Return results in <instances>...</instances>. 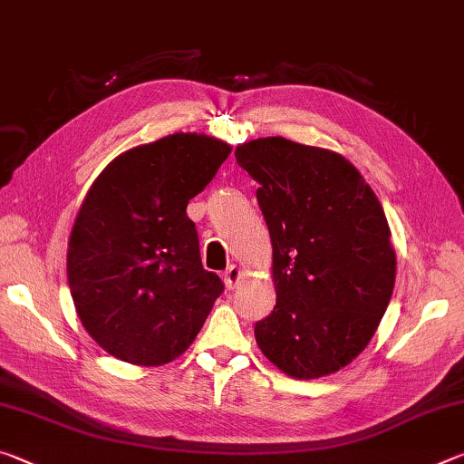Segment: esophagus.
I'll return each instance as SVG.
<instances>
[{
  "mask_svg": "<svg viewBox=\"0 0 464 464\" xmlns=\"http://www.w3.org/2000/svg\"><path fill=\"white\" fill-rule=\"evenodd\" d=\"M239 280H241V268L239 266H229V268L225 270V286L229 288V290H233L235 286L239 285Z\"/></svg>",
  "mask_w": 464,
  "mask_h": 464,
  "instance_id": "34e87169",
  "label": "esophagus"
}]
</instances>
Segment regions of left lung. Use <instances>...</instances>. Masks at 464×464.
<instances>
[{
	"label": "left lung",
	"mask_w": 464,
	"mask_h": 464,
	"mask_svg": "<svg viewBox=\"0 0 464 464\" xmlns=\"http://www.w3.org/2000/svg\"><path fill=\"white\" fill-rule=\"evenodd\" d=\"M257 182L272 239L276 307L256 342L293 379L348 366L379 327L395 286L387 217L360 171L334 151L266 137L235 149Z\"/></svg>",
	"instance_id": "obj_1"
}]
</instances>
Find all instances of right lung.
<instances>
[{"label":"right lung","instance_id":"add662e5","mask_svg":"<svg viewBox=\"0 0 464 464\" xmlns=\"http://www.w3.org/2000/svg\"><path fill=\"white\" fill-rule=\"evenodd\" d=\"M231 147L176 132L116 157L75 218L67 278L83 327L130 364L176 360L225 290L202 268L186 207L217 176Z\"/></svg>","mask_w":464,"mask_h":464}]
</instances>
